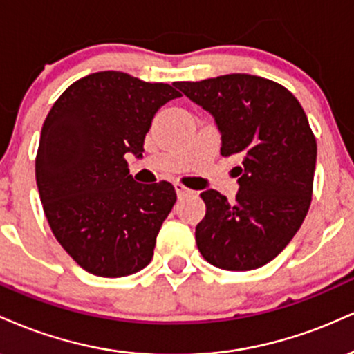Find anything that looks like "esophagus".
Listing matches in <instances>:
<instances>
[{
	"instance_id": "esophagus-1",
	"label": "esophagus",
	"mask_w": 354,
	"mask_h": 354,
	"mask_svg": "<svg viewBox=\"0 0 354 354\" xmlns=\"http://www.w3.org/2000/svg\"><path fill=\"white\" fill-rule=\"evenodd\" d=\"M176 192L178 195V198H180V197H185V195L192 194V190L187 189V187L182 185V184H176Z\"/></svg>"
}]
</instances>
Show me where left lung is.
Segmentation results:
<instances>
[{"label":"left lung","instance_id":"left-lung-1","mask_svg":"<svg viewBox=\"0 0 354 354\" xmlns=\"http://www.w3.org/2000/svg\"><path fill=\"white\" fill-rule=\"evenodd\" d=\"M214 115L223 157H240L239 194H201L205 217L195 228L202 257L214 267L247 272L267 265L293 239L308 214L317 139L298 99L278 82L227 74L174 82Z\"/></svg>","mask_w":354,"mask_h":354}]
</instances>
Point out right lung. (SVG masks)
<instances>
[{
    "label": "right lung",
    "instance_id": "add662e5",
    "mask_svg": "<svg viewBox=\"0 0 354 354\" xmlns=\"http://www.w3.org/2000/svg\"><path fill=\"white\" fill-rule=\"evenodd\" d=\"M180 95L164 82L101 71L73 82L49 111L37 190L54 236L86 272L119 278L151 263L176 189L165 180L137 184L126 153L142 157L156 112Z\"/></svg>",
    "mask_w": 354,
    "mask_h": 354
}]
</instances>
